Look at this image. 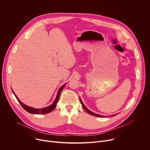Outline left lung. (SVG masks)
<instances>
[{"mask_svg": "<svg viewBox=\"0 0 150 150\" xmlns=\"http://www.w3.org/2000/svg\"><path fill=\"white\" fill-rule=\"evenodd\" d=\"M79 99H80V101H81V104H82V107H83V108L85 110V111L87 112L88 113H89V114H90V115H93V116H97V117H105V116H101V115H100L94 113L92 112L91 111L89 110L86 108V107H85V105L83 104V103H82L81 99V98H79ZM115 115H112V116H115Z\"/></svg>", "mask_w": 150, "mask_h": 150, "instance_id": "1", "label": "left lung"}]
</instances>
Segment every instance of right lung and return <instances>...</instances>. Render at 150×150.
Returning <instances> with one entry per match:
<instances>
[{"label": "right lung", "mask_w": 150, "mask_h": 150, "mask_svg": "<svg viewBox=\"0 0 150 150\" xmlns=\"http://www.w3.org/2000/svg\"><path fill=\"white\" fill-rule=\"evenodd\" d=\"M65 85H66V83L63 85L62 86L59 88V90L58 91V93H57V96H56V97L53 103L52 104H51L50 105H49V107H47V108H43V109H35V108H31V107H29V106L23 104L22 102H21L18 98V97L16 96V95L14 94V93L13 91L12 92L14 94L15 97L16 98V99L18 101V102L19 103V104L21 105V106H22L23 108L27 112H28V113H33V114H37V115H39V114H46V113H50V112H52L53 109H54V108L56 107L57 103V102L59 101V97H60V93H61L62 90L64 88V87H65Z\"/></svg>", "instance_id": "obj_1"}]
</instances>
